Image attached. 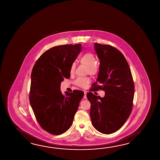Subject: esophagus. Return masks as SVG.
Instances as JSON below:
<instances>
[{
	"label": "esophagus",
	"mask_w": 160,
	"mask_h": 160,
	"mask_svg": "<svg viewBox=\"0 0 160 160\" xmlns=\"http://www.w3.org/2000/svg\"><path fill=\"white\" fill-rule=\"evenodd\" d=\"M86 94H87V91L85 90L84 91V96H83V98L87 99V97H86Z\"/></svg>",
	"instance_id": "esophagus-1"
}]
</instances>
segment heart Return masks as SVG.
Wrapping results in <instances>:
<instances>
[{
	"label": "heart",
	"instance_id": "1",
	"mask_svg": "<svg viewBox=\"0 0 160 160\" xmlns=\"http://www.w3.org/2000/svg\"><path fill=\"white\" fill-rule=\"evenodd\" d=\"M79 61L82 64L86 65V73L90 75H95L98 72L99 66L96 62V57L95 55L92 52H88L81 55L79 57ZM76 65L74 62L72 63L70 68V73L73 74L75 70ZM90 83V79L88 77H78L74 81V84L77 86L85 88L87 87L88 83Z\"/></svg>",
	"mask_w": 160,
	"mask_h": 160
}]
</instances>
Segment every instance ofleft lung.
I'll return each mask as SVG.
<instances>
[{
	"label": "left lung",
	"instance_id": "8db88e82",
	"mask_svg": "<svg viewBox=\"0 0 160 160\" xmlns=\"http://www.w3.org/2000/svg\"><path fill=\"white\" fill-rule=\"evenodd\" d=\"M99 71L91 92L104 90L105 97L87 94L91 103L92 123L101 133L109 134L119 130L132 111L134 85L129 66L120 51L110 45L95 43ZM99 83L100 85H98Z\"/></svg>",
	"mask_w": 160,
	"mask_h": 160
}]
</instances>
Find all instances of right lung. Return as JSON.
Here are the masks:
<instances>
[{"label":"right lung","mask_w":160,"mask_h":160,"mask_svg":"<svg viewBox=\"0 0 160 160\" xmlns=\"http://www.w3.org/2000/svg\"><path fill=\"white\" fill-rule=\"evenodd\" d=\"M81 44L55 46L38 59L31 72L29 99L41 128L54 135L72 126L84 92L73 90L62 94L61 83L70 78V68L81 50Z\"/></svg>","instance_id":"1"}]
</instances>
